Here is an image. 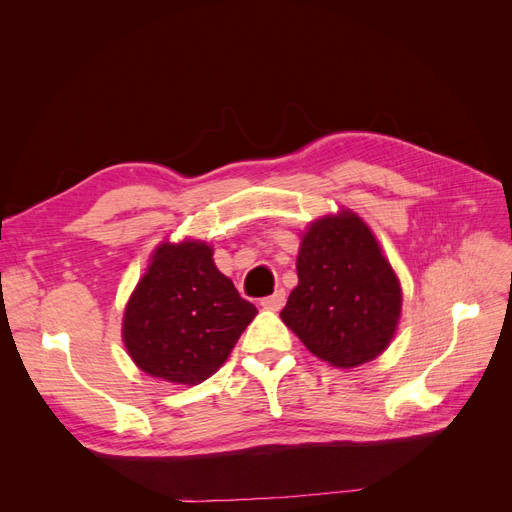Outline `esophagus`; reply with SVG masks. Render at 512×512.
Segmentation results:
<instances>
[{
    "label": "esophagus",
    "mask_w": 512,
    "mask_h": 512,
    "mask_svg": "<svg viewBox=\"0 0 512 512\" xmlns=\"http://www.w3.org/2000/svg\"><path fill=\"white\" fill-rule=\"evenodd\" d=\"M284 303H286V292L282 288L275 290L273 294H269V297L260 299V305L265 309H282Z\"/></svg>",
    "instance_id": "34e87169"
}]
</instances>
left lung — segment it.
I'll list each match as a JSON object with an SVG mask.
<instances>
[{
  "instance_id": "left-lung-1",
  "label": "left lung",
  "mask_w": 512,
  "mask_h": 512,
  "mask_svg": "<svg viewBox=\"0 0 512 512\" xmlns=\"http://www.w3.org/2000/svg\"><path fill=\"white\" fill-rule=\"evenodd\" d=\"M297 273L299 286L280 316L309 352L335 367H356L389 346L401 288L359 215L342 211L309 226Z\"/></svg>"
}]
</instances>
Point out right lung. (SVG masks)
<instances>
[{
	"label": "right lung",
	"mask_w": 512,
	"mask_h": 512,
	"mask_svg": "<svg viewBox=\"0 0 512 512\" xmlns=\"http://www.w3.org/2000/svg\"><path fill=\"white\" fill-rule=\"evenodd\" d=\"M207 243H162L123 316V342L145 374L200 384L228 359L258 309L213 265Z\"/></svg>",
	"instance_id": "right-lung-1"
}]
</instances>
